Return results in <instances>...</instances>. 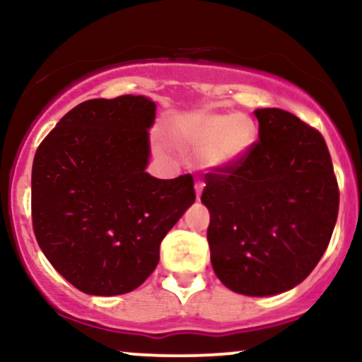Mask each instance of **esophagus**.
<instances>
[{
    "instance_id": "esophagus-1",
    "label": "esophagus",
    "mask_w": 362,
    "mask_h": 362,
    "mask_svg": "<svg viewBox=\"0 0 362 362\" xmlns=\"http://www.w3.org/2000/svg\"><path fill=\"white\" fill-rule=\"evenodd\" d=\"M195 195H197V199H201V194H202V189H204V184H202L201 180H195Z\"/></svg>"
}]
</instances>
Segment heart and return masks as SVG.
Wrapping results in <instances>:
<instances>
[{
  "label": "heart",
  "mask_w": 362,
  "mask_h": 362,
  "mask_svg": "<svg viewBox=\"0 0 362 362\" xmlns=\"http://www.w3.org/2000/svg\"><path fill=\"white\" fill-rule=\"evenodd\" d=\"M255 138V122L243 114L201 110L189 115L177 129L178 143L201 149L202 165L213 170H224L243 160Z\"/></svg>",
  "instance_id": "b5f03b06"
}]
</instances>
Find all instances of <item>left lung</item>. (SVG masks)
<instances>
[{"label":"left lung","mask_w":362,"mask_h":362,"mask_svg":"<svg viewBox=\"0 0 362 362\" xmlns=\"http://www.w3.org/2000/svg\"><path fill=\"white\" fill-rule=\"evenodd\" d=\"M259 141L206 173L207 242L218 279L245 296L293 289L317 267L339 214V185L317 129L281 109L253 112Z\"/></svg>","instance_id":"obj_1"}]
</instances>
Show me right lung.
<instances>
[{
  "instance_id": "add662e5",
  "label": "right lung",
  "mask_w": 362,
  "mask_h": 362,
  "mask_svg": "<svg viewBox=\"0 0 362 362\" xmlns=\"http://www.w3.org/2000/svg\"><path fill=\"white\" fill-rule=\"evenodd\" d=\"M156 105L143 95L86 100L37 148L32 223L40 250L76 289L115 296L155 271L160 245L194 204V178L146 172Z\"/></svg>"
}]
</instances>
